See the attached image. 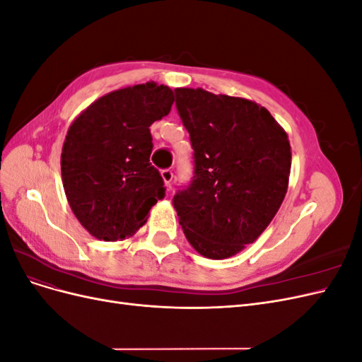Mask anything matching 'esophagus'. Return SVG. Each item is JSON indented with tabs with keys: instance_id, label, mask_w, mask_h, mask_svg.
I'll return each mask as SVG.
<instances>
[{
	"instance_id": "esophagus-1",
	"label": "esophagus",
	"mask_w": 362,
	"mask_h": 362,
	"mask_svg": "<svg viewBox=\"0 0 362 362\" xmlns=\"http://www.w3.org/2000/svg\"><path fill=\"white\" fill-rule=\"evenodd\" d=\"M161 178L164 181V184H166V187H170V182L173 180V172L170 169H164L161 170Z\"/></svg>"
}]
</instances>
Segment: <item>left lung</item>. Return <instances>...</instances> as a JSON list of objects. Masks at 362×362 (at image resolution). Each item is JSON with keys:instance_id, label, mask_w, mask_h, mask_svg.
Wrapping results in <instances>:
<instances>
[{"instance_id": "8db88e82", "label": "left lung", "mask_w": 362, "mask_h": 362, "mask_svg": "<svg viewBox=\"0 0 362 362\" xmlns=\"http://www.w3.org/2000/svg\"><path fill=\"white\" fill-rule=\"evenodd\" d=\"M193 148L194 175L173 196L189 243L201 255L229 258L254 243L286 198L288 136L264 107L204 89H175Z\"/></svg>"}]
</instances>
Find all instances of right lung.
I'll use <instances>...</instances> for the list:
<instances>
[{"label":"right lung","instance_id":"1","mask_svg":"<svg viewBox=\"0 0 362 362\" xmlns=\"http://www.w3.org/2000/svg\"><path fill=\"white\" fill-rule=\"evenodd\" d=\"M173 101L168 86L124 87L96 100L69 127L62 149L63 187L93 237H131L164 198L161 175L149 163V127L169 115Z\"/></svg>","mask_w":362,"mask_h":362}]
</instances>
